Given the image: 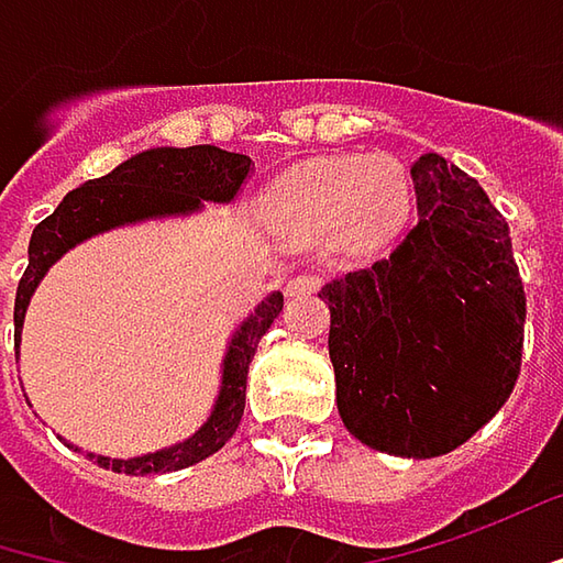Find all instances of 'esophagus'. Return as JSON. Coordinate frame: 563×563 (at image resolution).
<instances>
[{
    "mask_svg": "<svg viewBox=\"0 0 563 563\" xmlns=\"http://www.w3.org/2000/svg\"><path fill=\"white\" fill-rule=\"evenodd\" d=\"M318 286H321L318 274H296L286 280V296H312L318 292Z\"/></svg>",
    "mask_w": 563,
    "mask_h": 563,
    "instance_id": "obj_1",
    "label": "esophagus"
}]
</instances>
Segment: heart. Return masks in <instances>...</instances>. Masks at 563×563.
Here are the masks:
<instances>
[{"label": "heart", "instance_id": "1", "mask_svg": "<svg viewBox=\"0 0 563 563\" xmlns=\"http://www.w3.org/2000/svg\"><path fill=\"white\" fill-rule=\"evenodd\" d=\"M411 210V178L385 155L321 158L286 175L274 190V213L283 225L302 235H324L344 222L360 245L395 239Z\"/></svg>", "mask_w": 563, "mask_h": 563}]
</instances>
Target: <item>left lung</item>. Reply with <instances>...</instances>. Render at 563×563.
<instances>
[{"label": "left lung", "instance_id": "8db88e82", "mask_svg": "<svg viewBox=\"0 0 563 563\" xmlns=\"http://www.w3.org/2000/svg\"><path fill=\"white\" fill-rule=\"evenodd\" d=\"M417 225L388 257L321 286L350 433L388 455L468 443L510 398L526 292L510 229L475 178L437 152L411 168Z\"/></svg>", "mask_w": 563, "mask_h": 563}]
</instances>
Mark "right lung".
<instances>
[{
  "label": "right lung",
  "mask_w": 563,
  "mask_h": 563,
  "mask_svg": "<svg viewBox=\"0 0 563 563\" xmlns=\"http://www.w3.org/2000/svg\"><path fill=\"white\" fill-rule=\"evenodd\" d=\"M249 155L216 150V146H187V150L165 146V150L140 152L126 158L123 165H117L111 175L69 190L63 203L31 235L27 271L15 292V341H21L27 302L56 257H63L79 242L98 232H108L114 225L140 222L152 216L194 213L203 207V200L229 203L235 200L242 184L249 181ZM280 309L283 292H271L239 324V331L232 334V344L225 350L222 385H219L213 413L190 440L150 452V455H136V459H108V455H91V452L88 459H95L101 468L123 472V475H158V472H178L187 465H197L207 455L219 452L239 430V420L245 413V385H249L254 350Z\"/></svg>",
  "instance_id": "right-lung-1"
}]
</instances>
